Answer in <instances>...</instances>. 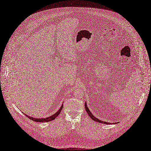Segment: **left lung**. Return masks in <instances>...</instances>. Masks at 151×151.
<instances>
[{"label": "left lung", "instance_id": "8db88e82", "mask_svg": "<svg viewBox=\"0 0 151 151\" xmlns=\"http://www.w3.org/2000/svg\"><path fill=\"white\" fill-rule=\"evenodd\" d=\"M85 109L86 110V112L88 114V115L89 116V117L92 119V120H93L96 122H100V123H102V124H109V122H105V121H101L99 120V119H98L97 118H96L94 116H93V114L91 113V112L90 111V110L89 109V108H88L87 106V103L86 102L85 103Z\"/></svg>", "mask_w": 151, "mask_h": 151}]
</instances>
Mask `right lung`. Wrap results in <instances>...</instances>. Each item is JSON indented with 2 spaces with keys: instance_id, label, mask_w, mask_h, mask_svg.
I'll return each mask as SVG.
<instances>
[{
  "instance_id": "right-lung-1",
  "label": "right lung",
  "mask_w": 151,
  "mask_h": 151,
  "mask_svg": "<svg viewBox=\"0 0 151 151\" xmlns=\"http://www.w3.org/2000/svg\"><path fill=\"white\" fill-rule=\"evenodd\" d=\"M62 107H63V104H62L61 107H60V109H59V111L55 112L54 114H53V115H52L51 116H49L48 117H46V118H40V119H38V118H36V117H32L31 116H27V117L30 119H31V120H32L35 122H49V121H53L54 119H55L57 117H58L59 115L60 112H61L62 109Z\"/></svg>"
}]
</instances>
